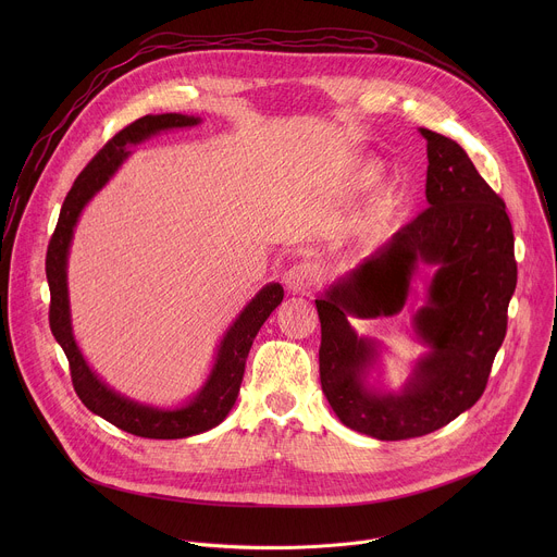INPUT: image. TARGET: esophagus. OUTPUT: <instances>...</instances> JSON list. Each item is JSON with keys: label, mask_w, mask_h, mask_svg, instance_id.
Returning <instances> with one entry per match:
<instances>
[{"label": "esophagus", "mask_w": 557, "mask_h": 557, "mask_svg": "<svg viewBox=\"0 0 557 557\" xmlns=\"http://www.w3.org/2000/svg\"><path fill=\"white\" fill-rule=\"evenodd\" d=\"M317 280H320V269L312 262L293 264L284 275V284L290 293H310Z\"/></svg>", "instance_id": "1"}]
</instances>
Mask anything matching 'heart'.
<instances>
[{
    "mask_svg": "<svg viewBox=\"0 0 557 557\" xmlns=\"http://www.w3.org/2000/svg\"><path fill=\"white\" fill-rule=\"evenodd\" d=\"M376 181H379V172H376V170H366V172H361V174L352 181V187H355V189H370L372 185H376Z\"/></svg>",
    "mask_w": 557,
    "mask_h": 557,
    "instance_id": "1",
    "label": "heart"
}]
</instances>
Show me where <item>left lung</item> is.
I'll return each instance as SVG.
<instances>
[{"instance_id":"1","label":"left lung","mask_w":557,"mask_h":557,"mask_svg":"<svg viewBox=\"0 0 557 557\" xmlns=\"http://www.w3.org/2000/svg\"><path fill=\"white\" fill-rule=\"evenodd\" d=\"M419 132L428 140L430 207L314 299L326 399L346 428L379 441L425 436L481 399L518 280L505 202L456 140ZM421 265L435 271L413 318L429 352L399 393L374 388L367 379L380 347L349 320L398 313Z\"/></svg>"}]
</instances>
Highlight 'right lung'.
Listing matches in <instances>:
<instances>
[{
    "instance_id": "1",
    "label": "right lung",
    "mask_w": 557,
    "mask_h": 557,
    "mask_svg": "<svg viewBox=\"0 0 557 557\" xmlns=\"http://www.w3.org/2000/svg\"><path fill=\"white\" fill-rule=\"evenodd\" d=\"M198 123H202L200 116L170 112L147 114L121 129L92 158L88 168L76 176L72 189L63 200L59 222L46 253V277L50 286V331L70 361L74 392L90 412L116 425L119 430L143 438H187L220 425L235 406L237 392H240V383L245 376L247 357L258 331L284 299V288L277 282H271L258 290V295L240 310L235 322L222 335L215 361L202 387L185 406L178 408H156L138 404L129 399V396L112 389L90 368L74 339L67 295V256L74 226L78 218H82V211L127 161L132 153L129 149H125L127 145H138L161 132L196 127Z\"/></svg>"
}]
</instances>
